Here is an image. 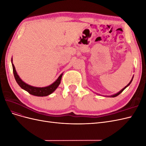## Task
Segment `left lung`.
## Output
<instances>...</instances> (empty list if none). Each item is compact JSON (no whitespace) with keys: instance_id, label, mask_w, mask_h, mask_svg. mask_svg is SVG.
Returning <instances> with one entry per match:
<instances>
[{"instance_id":"obj_1","label":"left lung","mask_w":146,"mask_h":146,"mask_svg":"<svg viewBox=\"0 0 146 146\" xmlns=\"http://www.w3.org/2000/svg\"><path fill=\"white\" fill-rule=\"evenodd\" d=\"M133 78H132V79H131V80L130 81V83H129V84H128V85H127L126 86H125V88H123V89H122V90L121 91H119V92H117V93H116V94H114V95H113V96H110V97H112V98H114V97H116V96H117L118 95H119V94H120L121 93V92H122V91H123V90H124L125 89V88H127V87L128 86H129V85H130V84L131 83V82H132V80H133Z\"/></svg>"}]
</instances>
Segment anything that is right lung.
<instances>
[{"mask_svg":"<svg viewBox=\"0 0 146 146\" xmlns=\"http://www.w3.org/2000/svg\"><path fill=\"white\" fill-rule=\"evenodd\" d=\"M11 62H12V59H11ZM13 66V74H14V76L15 78V80L17 84L20 86L21 88H23V90L27 91L29 94L36 96H39V97H42V96H47L52 94L53 92H54L61 83V77H62L63 74H61L60 77L58 78V79L54 82L53 83L52 85L46 86V87H42V88H38V87H34L32 86H30L29 85H27V83L24 82L23 80H21L20 77H19L18 75H17L16 70L15 69V66L12 63Z\"/></svg>","mask_w":146,"mask_h":146,"instance_id":"1","label":"right lung"}]
</instances>
